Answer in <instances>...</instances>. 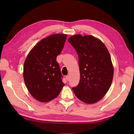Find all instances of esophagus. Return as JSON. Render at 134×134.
Returning a JSON list of instances; mask_svg holds the SVG:
<instances>
[{
    "instance_id": "34e87169",
    "label": "esophagus",
    "mask_w": 134,
    "mask_h": 134,
    "mask_svg": "<svg viewBox=\"0 0 134 134\" xmlns=\"http://www.w3.org/2000/svg\"><path fill=\"white\" fill-rule=\"evenodd\" d=\"M65 79H67V81H69V79H70V76L69 75H67L66 76H65Z\"/></svg>"
}]
</instances>
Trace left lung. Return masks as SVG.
Here are the masks:
<instances>
[{"mask_svg": "<svg viewBox=\"0 0 134 134\" xmlns=\"http://www.w3.org/2000/svg\"><path fill=\"white\" fill-rule=\"evenodd\" d=\"M68 41L79 58L80 80L73 92L85 103H96L106 94L113 80L114 69L109 51L100 40L91 35H75Z\"/></svg>", "mask_w": 134, "mask_h": 134, "instance_id": "8db88e82", "label": "left lung"}]
</instances>
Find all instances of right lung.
<instances>
[{
	"label": "right lung",
	"instance_id": "add662e5",
	"mask_svg": "<svg viewBox=\"0 0 134 134\" xmlns=\"http://www.w3.org/2000/svg\"><path fill=\"white\" fill-rule=\"evenodd\" d=\"M67 37L64 34H53L42 38L25 59V83L30 94L40 102L56 98L64 86L56 57L61 53Z\"/></svg>",
	"mask_w": 134,
	"mask_h": 134
}]
</instances>
